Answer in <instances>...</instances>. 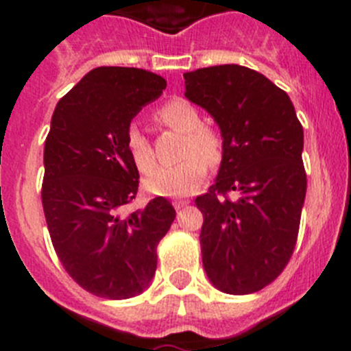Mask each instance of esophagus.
Listing matches in <instances>:
<instances>
[{
    "mask_svg": "<svg viewBox=\"0 0 351 351\" xmlns=\"http://www.w3.org/2000/svg\"><path fill=\"white\" fill-rule=\"evenodd\" d=\"M188 200H176V202H173V207H176V210H181V209H184V207H188Z\"/></svg>",
    "mask_w": 351,
    "mask_h": 351,
    "instance_id": "esophagus-1",
    "label": "esophagus"
}]
</instances>
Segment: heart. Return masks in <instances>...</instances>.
Returning <instances> with one entry per match:
<instances>
[{
  "label": "heart",
  "mask_w": 351,
  "mask_h": 351,
  "mask_svg": "<svg viewBox=\"0 0 351 351\" xmlns=\"http://www.w3.org/2000/svg\"><path fill=\"white\" fill-rule=\"evenodd\" d=\"M158 121L173 132L184 133L181 145L182 161L173 167L156 165L151 142L135 125L126 130V153L133 167L141 173L151 172L144 181L145 190L156 197H186L200 188L207 176V165L221 163L225 144L221 133L209 125H204L202 114L184 98H172L161 105L156 112Z\"/></svg>",
  "instance_id": "1"
}]
</instances>
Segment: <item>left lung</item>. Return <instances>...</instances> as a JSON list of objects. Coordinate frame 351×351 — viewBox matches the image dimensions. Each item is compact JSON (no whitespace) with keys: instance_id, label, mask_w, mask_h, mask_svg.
<instances>
[{"instance_id":"obj_1","label":"left lung","mask_w":351,"mask_h":351,"mask_svg":"<svg viewBox=\"0 0 351 351\" xmlns=\"http://www.w3.org/2000/svg\"><path fill=\"white\" fill-rule=\"evenodd\" d=\"M184 86L225 144L216 182L195 198L204 269L218 290L253 293L283 272L295 247L308 184L302 125L287 93L251 68H200L184 73Z\"/></svg>"}]
</instances>
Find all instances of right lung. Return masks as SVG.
Listing matches in <instances>:
<instances>
[{
	"label": "right lung",
	"mask_w": 351,
	"mask_h": 351,
	"mask_svg": "<svg viewBox=\"0 0 351 351\" xmlns=\"http://www.w3.org/2000/svg\"><path fill=\"white\" fill-rule=\"evenodd\" d=\"M167 88L141 68L98 66L58 101L43 149L42 204L56 255L71 280L104 299H130L156 271V247L176 218L153 198L126 214L138 170L126 153V130Z\"/></svg>",
	"instance_id": "right-lung-1"
}]
</instances>
